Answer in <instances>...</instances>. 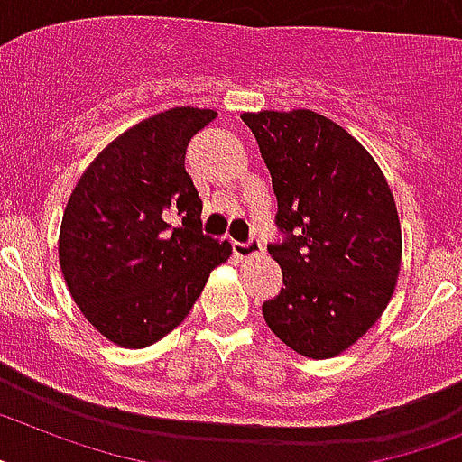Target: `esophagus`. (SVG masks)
Segmentation results:
<instances>
[{
    "label": "esophagus",
    "mask_w": 462,
    "mask_h": 462,
    "mask_svg": "<svg viewBox=\"0 0 462 462\" xmlns=\"http://www.w3.org/2000/svg\"><path fill=\"white\" fill-rule=\"evenodd\" d=\"M262 253V243L257 238H250L247 243H234V254L240 259H250Z\"/></svg>",
    "instance_id": "esophagus-1"
}]
</instances>
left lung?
Here are the masks:
<instances>
[{"instance_id":"left-lung-1","label":"left lung","mask_w":462,"mask_h":462,"mask_svg":"<svg viewBox=\"0 0 462 462\" xmlns=\"http://www.w3.org/2000/svg\"><path fill=\"white\" fill-rule=\"evenodd\" d=\"M272 171L276 226L269 245L283 285L262 304L278 340L330 359L383 316L402 269V224L373 155L314 110L243 113Z\"/></svg>"}]
</instances>
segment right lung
<instances>
[{
    "mask_svg": "<svg viewBox=\"0 0 462 462\" xmlns=\"http://www.w3.org/2000/svg\"><path fill=\"white\" fill-rule=\"evenodd\" d=\"M215 117L181 106L129 127L68 198L60 272L87 321L116 345L162 340L189 316L209 272L231 257L226 240L200 231L203 200L184 167L189 141Z\"/></svg>",
    "mask_w": 462,
    "mask_h": 462,
    "instance_id": "add662e5",
    "label": "right lung"
}]
</instances>
